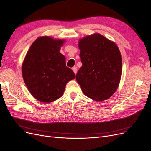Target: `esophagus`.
<instances>
[{
    "label": "esophagus",
    "mask_w": 151,
    "mask_h": 151,
    "mask_svg": "<svg viewBox=\"0 0 151 151\" xmlns=\"http://www.w3.org/2000/svg\"><path fill=\"white\" fill-rule=\"evenodd\" d=\"M72 70L74 71L75 74H76L77 72V67H74L73 68H72Z\"/></svg>",
    "instance_id": "1"
}]
</instances>
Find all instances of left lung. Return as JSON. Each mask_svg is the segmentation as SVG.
<instances>
[{
  "label": "left lung",
  "instance_id": "8db88e82",
  "mask_svg": "<svg viewBox=\"0 0 151 151\" xmlns=\"http://www.w3.org/2000/svg\"><path fill=\"white\" fill-rule=\"evenodd\" d=\"M82 66L76 80L83 94L103 101L116 91L122 72V58L116 44L99 33L79 40Z\"/></svg>",
  "mask_w": 151,
  "mask_h": 151
}]
</instances>
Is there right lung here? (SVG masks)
<instances>
[{
  "label": "right lung",
  "mask_w": 151,
  "mask_h": 151,
  "mask_svg": "<svg viewBox=\"0 0 151 151\" xmlns=\"http://www.w3.org/2000/svg\"><path fill=\"white\" fill-rule=\"evenodd\" d=\"M64 39L38 37L29 48L22 65L23 79L30 93L43 103L61 97L67 83L76 75L60 52Z\"/></svg>",
  "instance_id": "1"
}]
</instances>
